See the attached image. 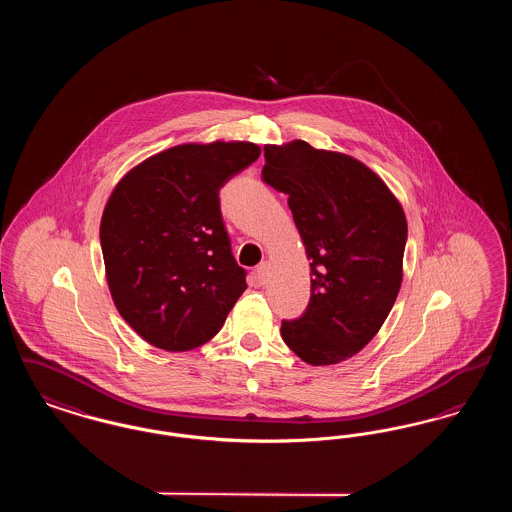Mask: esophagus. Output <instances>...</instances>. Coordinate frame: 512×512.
<instances>
[{
	"mask_svg": "<svg viewBox=\"0 0 512 512\" xmlns=\"http://www.w3.org/2000/svg\"><path fill=\"white\" fill-rule=\"evenodd\" d=\"M268 274H270V267H268L267 261H263L259 267L255 268V278H257L259 284L267 282Z\"/></svg>",
	"mask_w": 512,
	"mask_h": 512,
	"instance_id": "esophagus-1",
	"label": "esophagus"
}]
</instances>
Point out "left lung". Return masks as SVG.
Here are the masks:
<instances>
[{"mask_svg":"<svg viewBox=\"0 0 512 512\" xmlns=\"http://www.w3.org/2000/svg\"><path fill=\"white\" fill-rule=\"evenodd\" d=\"M263 182L288 195L311 259L305 313L280 334L309 365H336L372 340L403 280L407 219L380 176L361 161L295 140L265 146Z\"/></svg>","mask_w":512,"mask_h":512,"instance_id":"1","label":"left lung"}]
</instances>
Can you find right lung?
I'll return each mask as SVG.
<instances>
[{"label":"right lung","mask_w":512,"mask_h":512,"mask_svg":"<svg viewBox=\"0 0 512 512\" xmlns=\"http://www.w3.org/2000/svg\"><path fill=\"white\" fill-rule=\"evenodd\" d=\"M259 155L251 142L182 144L115 186L99 226L107 284L121 317L151 345L207 343L247 288L219 192Z\"/></svg>","instance_id":"right-lung-1"}]
</instances>
